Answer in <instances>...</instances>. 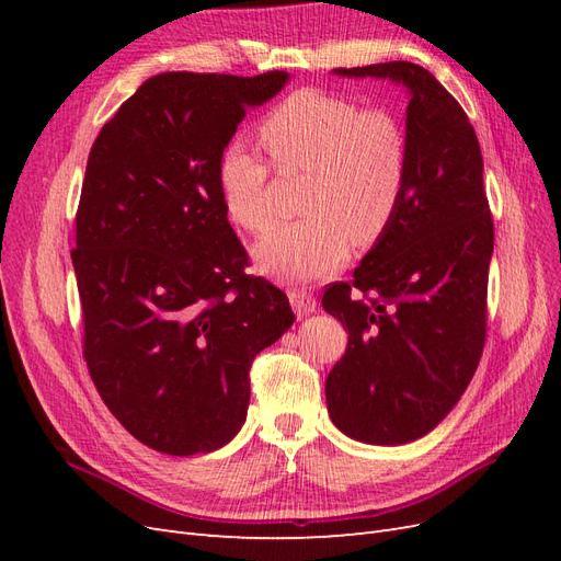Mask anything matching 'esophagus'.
Segmentation results:
<instances>
[{
  "instance_id": "obj_1",
  "label": "esophagus",
  "mask_w": 561,
  "mask_h": 561,
  "mask_svg": "<svg viewBox=\"0 0 561 561\" xmlns=\"http://www.w3.org/2000/svg\"><path fill=\"white\" fill-rule=\"evenodd\" d=\"M290 304H293V311L297 313V318H304L316 311V297L307 290H293L290 293Z\"/></svg>"
}]
</instances>
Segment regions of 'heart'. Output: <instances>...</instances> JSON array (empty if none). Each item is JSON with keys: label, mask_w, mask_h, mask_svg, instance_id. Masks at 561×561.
<instances>
[{"label": "heart", "mask_w": 561, "mask_h": 561, "mask_svg": "<svg viewBox=\"0 0 561 561\" xmlns=\"http://www.w3.org/2000/svg\"><path fill=\"white\" fill-rule=\"evenodd\" d=\"M262 140L280 171H309L304 213L254 245L264 276L283 283L322 280L344 268L351 239L375 243L393 222L407 184L410 149L388 110H363L344 95L301 89L268 112ZM217 186L233 225L260 233L271 222L268 168L233 140L217 159Z\"/></svg>", "instance_id": "1"}]
</instances>
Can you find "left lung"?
I'll return each mask as SVG.
<instances>
[{
  "instance_id": "8db88e82",
  "label": "left lung",
  "mask_w": 561,
  "mask_h": 561,
  "mask_svg": "<svg viewBox=\"0 0 561 561\" xmlns=\"http://www.w3.org/2000/svg\"><path fill=\"white\" fill-rule=\"evenodd\" d=\"M332 72L390 79L410 93L400 208L353 283L322 295V309L348 330L325 381L332 423L365 445H407L454 410L482 355L494 252L482 151L463 107L423 67L398 60Z\"/></svg>"
}]
</instances>
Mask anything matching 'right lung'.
<instances>
[{
    "instance_id": "add662e5",
    "label": "right lung",
    "mask_w": 561,
    "mask_h": 561,
    "mask_svg": "<svg viewBox=\"0 0 561 561\" xmlns=\"http://www.w3.org/2000/svg\"><path fill=\"white\" fill-rule=\"evenodd\" d=\"M287 72H165L95 138L72 264L83 358L100 398L142 445L208 454L241 431L254 355L293 325L287 297L245 276L217 159Z\"/></svg>"
}]
</instances>
